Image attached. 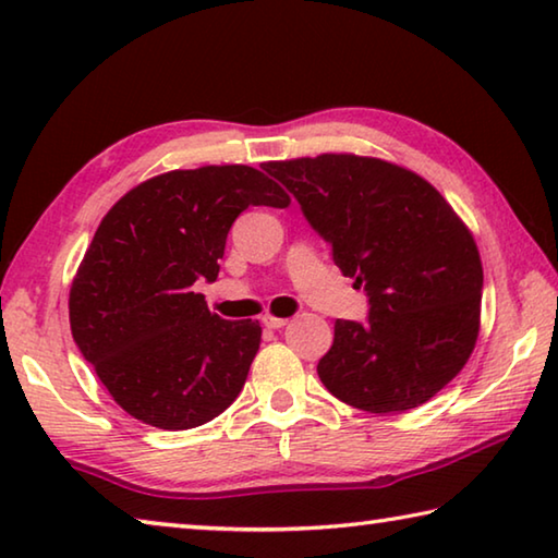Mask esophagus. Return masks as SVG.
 <instances>
[{
	"label": "esophagus",
	"instance_id": "1",
	"mask_svg": "<svg viewBox=\"0 0 558 558\" xmlns=\"http://www.w3.org/2000/svg\"><path fill=\"white\" fill-rule=\"evenodd\" d=\"M263 325H266L268 329H282L288 325V319L286 317H272V315H266L263 317Z\"/></svg>",
	"mask_w": 558,
	"mask_h": 558
}]
</instances>
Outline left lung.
Returning <instances> with one entry per match:
<instances>
[{"label": "left lung", "instance_id": "obj_1", "mask_svg": "<svg viewBox=\"0 0 558 558\" xmlns=\"http://www.w3.org/2000/svg\"><path fill=\"white\" fill-rule=\"evenodd\" d=\"M332 260L369 298V319H337L319 359L327 391L354 409L399 413L465 366L480 332L483 263L452 206L411 169L376 157L268 162Z\"/></svg>", "mask_w": 558, "mask_h": 558}]
</instances>
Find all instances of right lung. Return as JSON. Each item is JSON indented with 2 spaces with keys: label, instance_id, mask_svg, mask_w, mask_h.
Masks as SVG:
<instances>
[{
  "label": "right lung",
  "instance_id": "obj_1",
  "mask_svg": "<svg viewBox=\"0 0 558 558\" xmlns=\"http://www.w3.org/2000/svg\"><path fill=\"white\" fill-rule=\"evenodd\" d=\"M288 204L258 169L211 165L147 179L102 216L71 286V332L132 418L186 430L235 401L260 325L209 313L194 282L219 276L241 211Z\"/></svg>",
  "mask_w": 558,
  "mask_h": 558
}]
</instances>
